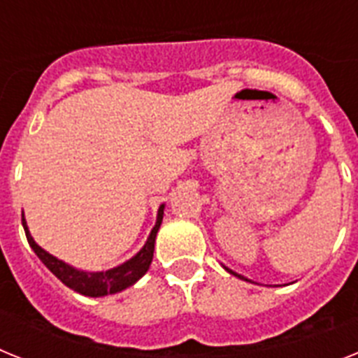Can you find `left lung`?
<instances>
[{
	"label": "left lung",
	"instance_id": "left-lung-1",
	"mask_svg": "<svg viewBox=\"0 0 358 358\" xmlns=\"http://www.w3.org/2000/svg\"><path fill=\"white\" fill-rule=\"evenodd\" d=\"M225 268H227V267H225ZM227 271H229L230 274H234V276H238V278H241V280H247V278H243V276H239V274H236L234 271H230V268H227ZM247 282H249V280H247Z\"/></svg>",
	"mask_w": 358,
	"mask_h": 358
}]
</instances>
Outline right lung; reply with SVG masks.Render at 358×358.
<instances>
[{
  "label": "right lung",
  "mask_w": 358,
  "mask_h": 358,
  "mask_svg": "<svg viewBox=\"0 0 358 358\" xmlns=\"http://www.w3.org/2000/svg\"><path fill=\"white\" fill-rule=\"evenodd\" d=\"M162 208H164V206L159 208L157 223H155L153 230L150 232V238H148L146 245L141 249V252H138L137 256H133L129 262L120 265V267H115L111 268V271H106V273H84V271H76V268L69 267L67 264H64V262H60L58 258H55L52 254L45 252L41 247H38L36 241H34L32 236L29 234V229H27L23 214L22 223L23 229H25V236L29 245H31L38 258L43 262V265L55 274L56 278L60 280L62 283H66L67 287L75 289L76 292L84 294V296H106V294H113V292H119L122 291V289L129 287V285H133L141 276L146 274L153 258L155 236H157V230L159 227H161L162 221Z\"/></svg>",
  "instance_id": "1"
}]
</instances>
